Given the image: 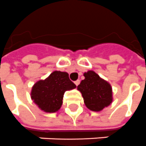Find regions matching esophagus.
<instances>
[{
    "label": "esophagus",
    "instance_id": "esophagus-1",
    "mask_svg": "<svg viewBox=\"0 0 146 146\" xmlns=\"http://www.w3.org/2000/svg\"><path fill=\"white\" fill-rule=\"evenodd\" d=\"M74 84H75V85H76V86H78V85L80 84V80H77L76 81H74Z\"/></svg>",
    "mask_w": 146,
    "mask_h": 146
}]
</instances>
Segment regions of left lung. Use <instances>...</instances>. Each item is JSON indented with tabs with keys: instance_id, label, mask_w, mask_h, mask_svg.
I'll return each mask as SVG.
<instances>
[{
	"instance_id": "left-lung-1",
	"label": "left lung",
	"mask_w": 146,
	"mask_h": 146,
	"mask_svg": "<svg viewBox=\"0 0 146 146\" xmlns=\"http://www.w3.org/2000/svg\"><path fill=\"white\" fill-rule=\"evenodd\" d=\"M78 90L81 93L84 101L90 110L100 111L112 102V89L110 84L102 79L93 71L84 74Z\"/></svg>"
}]
</instances>
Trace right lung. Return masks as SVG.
<instances>
[{"label": "right lung", "mask_w": 146, "mask_h": 146, "mask_svg": "<svg viewBox=\"0 0 146 146\" xmlns=\"http://www.w3.org/2000/svg\"><path fill=\"white\" fill-rule=\"evenodd\" d=\"M75 87L67 72L55 71L45 80H38L34 84L31 100L44 111L56 112L62 105L65 92Z\"/></svg>", "instance_id": "1"}]
</instances>
